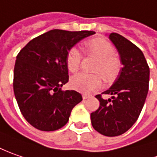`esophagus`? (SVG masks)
<instances>
[{"instance_id": "esophagus-1", "label": "esophagus", "mask_w": 157, "mask_h": 157, "mask_svg": "<svg viewBox=\"0 0 157 157\" xmlns=\"http://www.w3.org/2000/svg\"><path fill=\"white\" fill-rule=\"evenodd\" d=\"M89 97H90V95H87V94H83V95H82V99H83V100H85V99H88Z\"/></svg>"}]
</instances>
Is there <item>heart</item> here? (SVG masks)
Instances as JSON below:
<instances>
[{
    "label": "heart",
    "mask_w": 157,
    "mask_h": 157,
    "mask_svg": "<svg viewBox=\"0 0 157 157\" xmlns=\"http://www.w3.org/2000/svg\"><path fill=\"white\" fill-rule=\"evenodd\" d=\"M84 48L89 56L99 59L95 68V75L80 73L74 75L70 85L74 89L89 94L101 86V77L106 83H112L116 80L122 70V62L115 55V48L109 41L103 38L95 37L84 42ZM82 55L76 48H72L67 54L66 62L68 70L72 73L77 72L81 66Z\"/></svg>",
    "instance_id": "1"
}]
</instances>
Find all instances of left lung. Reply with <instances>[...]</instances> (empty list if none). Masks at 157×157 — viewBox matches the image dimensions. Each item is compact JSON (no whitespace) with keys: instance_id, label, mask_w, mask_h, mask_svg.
<instances>
[{"instance_id":"left-lung-1","label":"left lung","mask_w":157,"mask_h":157,"mask_svg":"<svg viewBox=\"0 0 157 157\" xmlns=\"http://www.w3.org/2000/svg\"><path fill=\"white\" fill-rule=\"evenodd\" d=\"M109 39L121 57L123 67L115 82L101 95L97 110L90 115L92 126L106 136H116L128 131L136 122L149 91V68L142 50L122 35L111 33Z\"/></svg>"}]
</instances>
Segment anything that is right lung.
Returning a JSON list of instances; mask_svg holds the SVG:
<instances>
[{
	"label": "right lung",
	"instance_id": "1",
	"mask_svg": "<svg viewBox=\"0 0 157 157\" xmlns=\"http://www.w3.org/2000/svg\"><path fill=\"white\" fill-rule=\"evenodd\" d=\"M94 31L53 29L34 38L19 52L14 68V92L22 116L35 128L54 131L68 121L82 101L75 90H62L68 82L67 54Z\"/></svg>",
	"mask_w": 157,
	"mask_h": 157
}]
</instances>
